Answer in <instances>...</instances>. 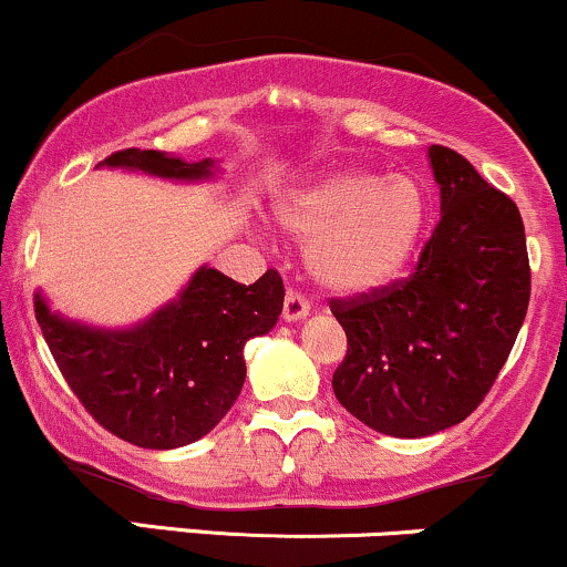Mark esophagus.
Here are the masks:
<instances>
[{
  "label": "esophagus",
  "mask_w": 567,
  "mask_h": 567,
  "mask_svg": "<svg viewBox=\"0 0 567 567\" xmlns=\"http://www.w3.org/2000/svg\"><path fill=\"white\" fill-rule=\"evenodd\" d=\"M309 315V301L306 296H301L298 290H288L285 292V303H282V320L285 322H298Z\"/></svg>",
  "instance_id": "obj_1"
}]
</instances>
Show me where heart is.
I'll list each match as a JSON object with an SVG mask.
<instances>
[{
	"label": "heart",
	"instance_id": "obj_1",
	"mask_svg": "<svg viewBox=\"0 0 567 567\" xmlns=\"http://www.w3.org/2000/svg\"><path fill=\"white\" fill-rule=\"evenodd\" d=\"M277 220L303 245L322 288L368 292L392 282L419 247L426 197L405 175L343 167L306 181L277 199Z\"/></svg>",
	"mask_w": 567,
	"mask_h": 567
}]
</instances>
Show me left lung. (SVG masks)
Here are the masks:
<instances>
[{"label": "left lung", "instance_id": "1", "mask_svg": "<svg viewBox=\"0 0 567 567\" xmlns=\"http://www.w3.org/2000/svg\"><path fill=\"white\" fill-rule=\"evenodd\" d=\"M429 162L442 216L413 275L330 301L347 333L338 402L392 437L461 424L496 383L530 301L517 205L453 148L432 146Z\"/></svg>", "mask_w": 567, "mask_h": 567}]
</instances>
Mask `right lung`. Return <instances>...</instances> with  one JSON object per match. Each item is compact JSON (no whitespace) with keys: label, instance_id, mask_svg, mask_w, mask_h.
<instances>
[{"label":"right lung","instance_id":"right-lung-1","mask_svg":"<svg viewBox=\"0 0 567 567\" xmlns=\"http://www.w3.org/2000/svg\"><path fill=\"white\" fill-rule=\"evenodd\" d=\"M171 181H205L216 162L125 148L101 162ZM285 301L275 269L239 285L216 269L194 271L173 303L127 330L63 320L34 296L37 322L58 370L103 429L152 451L205 437L229 413L245 383V343L269 333Z\"/></svg>","mask_w":567,"mask_h":567}]
</instances>
